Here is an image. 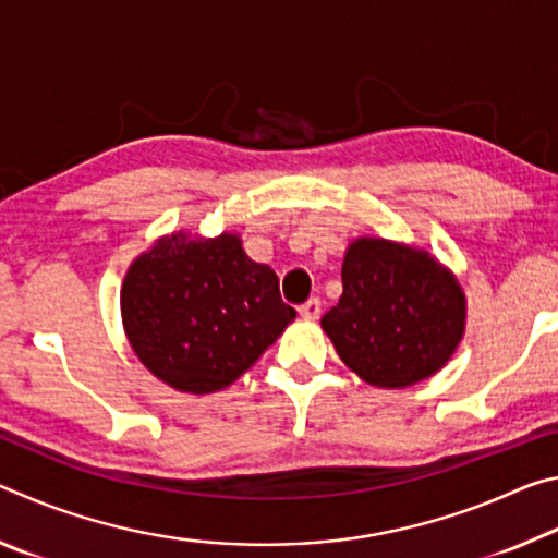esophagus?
Masks as SVG:
<instances>
[{"label":"esophagus","instance_id":"34e87169","mask_svg":"<svg viewBox=\"0 0 558 558\" xmlns=\"http://www.w3.org/2000/svg\"><path fill=\"white\" fill-rule=\"evenodd\" d=\"M298 310H300V317L317 319L319 313H323V302H319L317 298H310L307 302H302V305H300Z\"/></svg>","mask_w":558,"mask_h":558}]
</instances>
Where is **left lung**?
I'll return each instance as SVG.
<instances>
[{
  "instance_id": "obj_1",
  "label": "left lung",
  "mask_w": 558,
  "mask_h": 558,
  "mask_svg": "<svg viewBox=\"0 0 558 558\" xmlns=\"http://www.w3.org/2000/svg\"><path fill=\"white\" fill-rule=\"evenodd\" d=\"M342 298L323 329L364 381L403 389L442 369L465 329V295L428 253L359 239L342 266Z\"/></svg>"
}]
</instances>
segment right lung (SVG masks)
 <instances>
[{
    "label": "right lung",
    "instance_id": "1",
    "mask_svg": "<svg viewBox=\"0 0 558 558\" xmlns=\"http://www.w3.org/2000/svg\"><path fill=\"white\" fill-rule=\"evenodd\" d=\"M120 307L140 362L186 393L233 384L298 315L276 272L245 256L233 233L157 241L130 266Z\"/></svg>",
    "mask_w": 558,
    "mask_h": 558
}]
</instances>
